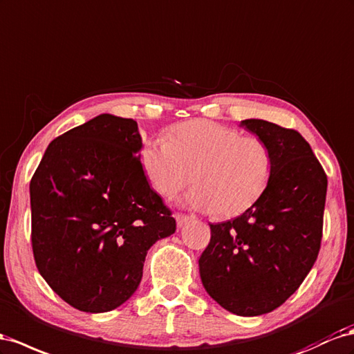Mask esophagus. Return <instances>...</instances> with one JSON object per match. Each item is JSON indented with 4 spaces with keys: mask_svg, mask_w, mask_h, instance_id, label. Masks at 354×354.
Wrapping results in <instances>:
<instances>
[{
    "mask_svg": "<svg viewBox=\"0 0 354 354\" xmlns=\"http://www.w3.org/2000/svg\"><path fill=\"white\" fill-rule=\"evenodd\" d=\"M176 222H177V226L178 227H181V226H185L187 222H190L192 221V216H187V214H181V213H177L176 216Z\"/></svg>",
    "mask_w": 354,
    "mask_h": 354,
    "instance_id": "esophagus-1",
    "label": "esophagus"
}]
</instances>
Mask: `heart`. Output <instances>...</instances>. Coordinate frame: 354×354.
<instances>
[{"label":"heart","mask_w":354,"mask_h":354,"mask_svg":"<svg viewBox=\"0 0 354 354\" xmlns=\"http://www.w3.org/2000/svg\"><path fill=\"white\" fill-rule=\"evenodd\" d=\"M140 160L151 187L173 199L192 181L185 204L223 217L244 213L265 192L272 174V155L259 137L212 120L181 123L165 140H147Z\"/></svg>","instance_id":"b5f03b06"}]
</instances>
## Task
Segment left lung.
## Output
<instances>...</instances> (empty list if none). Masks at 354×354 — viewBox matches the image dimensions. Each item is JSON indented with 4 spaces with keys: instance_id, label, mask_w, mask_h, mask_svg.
Masks as SVG:
<instances>
[{
    "instance_id": "left-lung-1",
    "label": "left lung",
    "mask_w": 354,
    "mask_h": 354,
    "mask_svg": "<svg viewBox=\"0 0 354 354\" xmlns=\"http://www.w3.org/2000/svg\"><path fill=\"white\" fill-rule=\"evenodd\" d=\"M240 125L268 145L272 174L241 216L209 225L212 240L199 257V274L218 305L252 317L280 307L316 262L328 177L298 131L262 119Z\"/></svg>"
}]
</instances>
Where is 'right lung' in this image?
Here are the masks:
<instances>
[{"instance_id":"1","label":"right lung","mask_w":354,"mask_h":354,"mask_svg":"<svg viewBox=\"0 0 354 354\" xmlns=\"http://www.w3.org/2000/svg\"><path fill=\"white\" fill-rule=\"evenodd\" d=\"M141 146L136 120L100 114L55 138L31 178L35 265L80 311L127 302L149 248L176 232L142 169Z\"/></svg>"}]
</instances>
